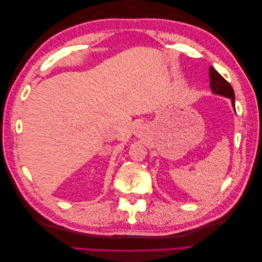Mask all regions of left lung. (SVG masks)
Wrapping results in <instances>:
<instances>
[{"mask_svg": "<svg viewBox=\"0 0 262 262\" xmlns=\"http://www.w3.org/2000/svg\"><path fill=\"white\" fill-rule=\"evenodd\" d=\"M209 85L211 92L219 96L230 98L232 100V105L235 109V96L231 84L214 68L209 66Z\"/></svg>", "mask_w": 262, "mask_h": 262, "instance_id": "8db88e82", "label": "left lung"}]
</instances>
